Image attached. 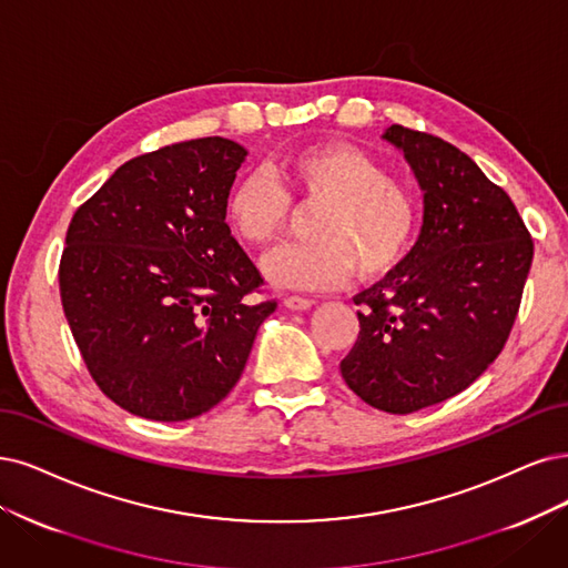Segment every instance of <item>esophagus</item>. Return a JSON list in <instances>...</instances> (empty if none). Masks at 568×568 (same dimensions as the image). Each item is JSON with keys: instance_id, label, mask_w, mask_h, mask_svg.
<instances>
[{"instance_id": "obj_1", "label": "esophagus", "mask_w": 568, "mask_h": 568, "mask_svg": "<svg viewBox=\"0 0 568 568\" xmlns=\"http://www.w3.org/2000/svg\"><path fill=\"white\" fill-rule=\"evenodd\" d=\"M313 304V300H306V297H285L283 300V306L285 308H290V311H306V308H311Z\"/></svg>"}]
</instances>
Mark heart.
Returning a JSON list of instances; mask_svg holds the SVG:
<instances>
[{
  "mask_svg": "<svg viewBox=\"0 0 568 568\" xmlns=\"http://www.w3.org/2000/svg\"><path fill=\"white\" fill-rule=\"evenodd\" d=\"M271 173L243 175L226 196V220L236 236L266 247L278 239L290 213L285 191L316 203L308 241L287 245L266 260L273 285L325 290L351 271L369 281L397 266L412 245L416 201L409 189L348 142L311 144L283 156Z\"/></svg>",
  "mask_w": 568,
  "mask_h": 568,
  "instance_id": "1",
  "label": "heart"
}]
</instances>
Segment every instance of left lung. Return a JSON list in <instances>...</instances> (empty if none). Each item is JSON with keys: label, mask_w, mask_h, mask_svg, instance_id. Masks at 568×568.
I'll use <instances>...</instances> for the list:
<instances>
[{"label": "left lung", "mask_w": 568, "mask_h": 568, "mask_svg": "<svg viewBox=\"0 0 568 568\" xmlns=\"http://www.w3.org/2000/svg\"><path fill=\"white\" fill-rule=\"evenodd\" d=\"M424 192L407 260L353 302L361 334L342 361L348 388L382 412L412 414L466 390L506 346L534 241L510 196L454 144L390 125Z\"/></svg>", "instance_id": "8db88e82"}]
</instances>
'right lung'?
I'll list each match as a JSON object with an SVG mask.
<instances>
[{
    "instance_id": "right-lung-1",
    "label": "right lung",
    "mask_w": 568,
    "mask_h": 568,
    "mask_svg": "<svg viewBox=\"0 0 568 568\" xmlns=\"http://www.w3.org/2000/svg\"><path fill=\"white\" fill-rule=\"evenodd\" d=\"M243 144L199 138L125 161L83 203L60 260V300L91 376L125 412L186 422L241 379L276 302L226 224Z\"/></svg>"
}]
</instances>
